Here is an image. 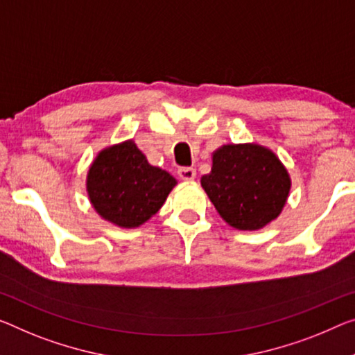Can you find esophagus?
Returning <instances> with one entry per match:
<instances>
[{
	"label": "esophagus",
	"mask_w": 355,
	"mask_h": 355,
	"mask_svg": "<svg viewBox=\"0 0 355 355\" xmlns=\"http://www.w3.org/2000/svg\"><path fill=\"white\" fill-rule=\"evenodd\" d=\"M178 176L182 179V181H193L196 176V170L190 166H182L178 170Z\"/></svg>",
	"instance_id": "obj_1"
}]
</instances>
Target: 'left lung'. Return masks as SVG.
<instances>
[{
    "label": "left lung",
    "instance_id": "obj_1",
    "mask_svg": "<svg viewBox=\"0 0 355 355\" xmlns=\"http://www.w3.org/2000/svg\"><path fill=\"white\" fill-rule=\"evenodd\" d=\"M217 212L238 230H259L284 208L291 178L270 149L227 144L212 154L209 174L201 178Z\"/></svg>",
    "mask_w": 355,
    "mask_h": 355
}]
</instances>
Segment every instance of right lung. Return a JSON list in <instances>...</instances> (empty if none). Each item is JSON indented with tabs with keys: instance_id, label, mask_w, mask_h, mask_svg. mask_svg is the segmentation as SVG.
Masks as SVG:
<instances>
[{
	"instance_id": "add662e5",
	"label": "right lung",
	"mask_w": 355,
	"mask_h": 355,
	"mask_svg": "<svg viewBox=\"0 0 355 355\" xmlns=\"http://www.w3.org/2000/svg\"><path fill=\"white\" fill-rule=\"evenodd\" d=\"M174 185L176 179L149 165L133 141L101 150L87 176V192L95 211L122 228L149 220Z\"/></svg>"
}]
</instances>
